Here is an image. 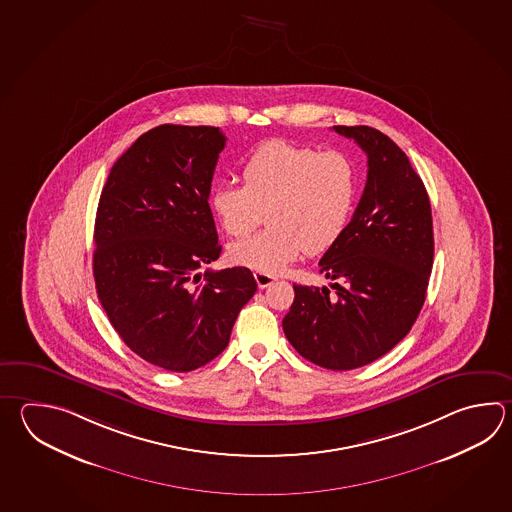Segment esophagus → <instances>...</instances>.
<instances>
[{"label":"esophagus","mask_w":512,"mask_h":512,"mask_svg":"<svg viewBox=\"0 0 512 512\" xmlns=\"http://www.w3.org/2000/svg\"><path fill=\"white\" fill-rule=\"evenodd\" d=\"M253 275H255V281H257V286H259L261 290L268 288L270 284L277 281V279H275L273 275H270V273L255 272Z\"/></svg>","instance_id":"obj_1"}]
</instances>
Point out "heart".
I'll use <instances>...</instances> for the list:
<instances>
[{
  "label": "heart",
  "mask_w": 512,
  "mask_h": 512,
  "mask_svg": "<svg viewBox=\"0 0 512 512\" xmlns=\"http://www.w3.org/2000/svg\"><path fill=\"white\" fill-rule=\"evenodd\" d=\"M240 186L220 184L211 193V209L230 237L250 235L262 220L268 228L231 244L240 266L279 273L304 251L317 255L343 237L354 211L357 173L341 151L268 140L240 166Z\"/></svg>",
  "instance_id": "obj_1"
}]
</instances>
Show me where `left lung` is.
<instances>
[{
  "label": "left lung",
  "instance_id": "left-lung-1",
  "mask_svg": "<svg viewBox=\"0 0 512 512\" xmlns=\"http://www.w3.org/2000/svg\"><path fill=\"white\" fill-rule=\"evenodd\" d=\"M368 157L361 200L319 270L330 290L293 284L282 319L293 348L328 370H352L390 352L425 303L434 261L427 189L399 147L368 126H334Z\"/></svg>",
  "mask_w": 512,
  "mask_h": 512
}]
</instances>
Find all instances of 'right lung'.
Masks as SVG:
<instances>
[{
  "label": "right lung",
  "instance_id": "1",
  "mask_svg": "<svg viewBox=\"0 0 512 512\" xmlns=\"http://www.w3.org/2000/svg\"><path fill=\"white\" fill-rule=\"evenodd\" d=\"M224 146L219 127H155L116 160L98 202V299L122 341L171 372L215 359L257 292L248 268L200 272L222 250L208 199Z\"/></svg>",
  "mask_w": 512,
  "mask_h": 512
}]
</instances>
